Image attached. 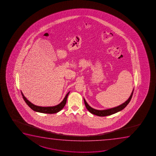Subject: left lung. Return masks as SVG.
Instances as JSON below:
<instances>
[{
	"label": "left lung",
	"instance_id": "1",
	"mask_svg": "<svg viewBox=\"0 0 156 156\" xmlns=\"http://www.w3.org/2000/svg\"><path fill=\"white\" fill-rule=\"evenodd\" d=\"M133 92H134V89L133 90L132 92L130 94L129 98H128V100L126 101L125 102L123 103L122 105H119L117 107H114V108H110V109H105V110H96V109H94L88 105L87 102L86 101L85 99L84 98H83V100H84V103H85L86 108L88 111H90V113L94 114L95 115L100 116V117H104V116H107V115H113V114H115V113H117L118 112H119V111H122V110H123L130 102V100L132 99V98Z\"/></svg>",
	"mask_w": 156,
	"mask_h": 156
}]
</instances>
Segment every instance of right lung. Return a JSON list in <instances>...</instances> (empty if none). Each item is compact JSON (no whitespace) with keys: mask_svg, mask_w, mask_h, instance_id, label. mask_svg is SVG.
Wrapping results in <instances>:
<instances>
[{"mask_svg":"<svg viewBox=\"0 0 156 156\" xmlns=\"http://www.w3.org/2000/svg\"><path fill=\"white\" fill-rule=\"evenodd\" d=\"M69 93H70V92H69L66 94V96L64 97V99L61 102L59 103L58 105H56L55 106H53V107H40V106L34 105L32 103L30 102L27 99V98L24 96L21 91L22 95L23 96L24 100L31 109L33 110L34 111H36L38 112L49 113V114L57 113L58 112L61 111L64 108L65 105L66 104V100H67V98H68V96Z\"/></svg>","mask_w":156,"mask_h":156,"instance_id":"1","label":"right lung"}]
</instances>
